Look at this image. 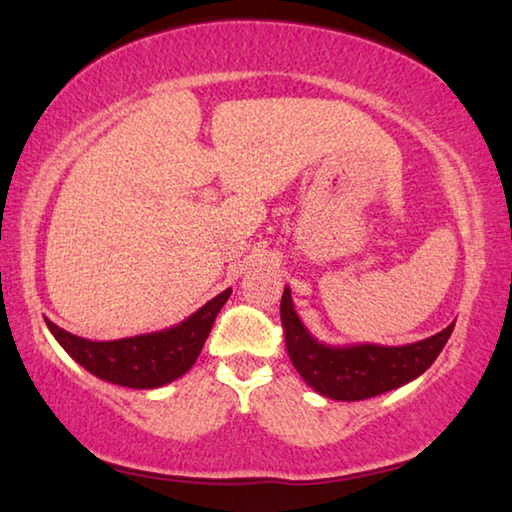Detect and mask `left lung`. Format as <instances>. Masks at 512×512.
<instances>
[{
  "mask_svg": "<svg viewBox=\"0 0 512 512\" xmlns=\"http://www.w3.org/2000/svg\"><path fill=\"white\" fill-rule=\"evenodd\" d=\"M280 318L293 368L316 393L339 402L368 400L418 379L443 352L456 325L454 320L443 332L409 345H327L296 314L289 287L282 293Z\"/></svg>",
  "mask_w": 512,
  "mask_h": 512,
  "instance_id": "8db88e82",
  "label": "left lung"
}]
</instances>
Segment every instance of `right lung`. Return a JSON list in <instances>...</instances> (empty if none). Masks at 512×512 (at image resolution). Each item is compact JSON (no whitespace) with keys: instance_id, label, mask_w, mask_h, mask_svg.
Returning a JSON list of instances; mask_svg holds the SVG:
<instances>
[{"instance_id":"obj_1","label":"right lung","mask_w":512,"mask_h":512,"mask_svg":"<svg viewBox=\"0 0 512 512\" xmlns=\"http://www.w3.org/2000/svg\"><path fill=\"white\" fill-rule=\"evenodd\" d=\"M230 293L232 289L221 291L183 323L117 341H90L58 327L49 318H45V323L69 357L94 377L144 391L171 384L194 366L210 336L214 318L228 302Z\"/></svg>"}]
</instances>
